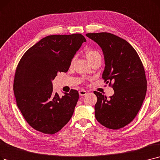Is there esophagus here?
Returning <instances> with one entry per match:
<instances>
[{
  "mask_svg": "<svg viewBox=\"0 0 160 160\" xmlns=\"http://www.w3.org/2000/svg\"><path fill=\"white\" fill-rule=\"evenodd\" d=\"M87 94V92L86 91H85V90H80V91H79V95L80 96H84Z\"/></svg>",
  "mask_w": 160,
  "mask_h": 160,
  "instance_id": "34e87169",
  "label": "esophagus"
}]
</instances>
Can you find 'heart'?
Listing matches in <instances>:
<instances>
[{"mask_svg": "<svg viewBox=\"0 0 160 160\" xmlns=\"http://www.w3.org/2000/svg\"><path fill=\"white\" fill-rule=\"evenodd\" d=\"M86 57H87V59L88 61H90L91 59H92L93 58L97 57V56H101L100 53H99V52H97L96 50H88L86 52ZM74 59V58L73 59V60ZM72 60V61H73Z\"/></svg>", "mask_w": 160, "mask_h": 160, "instance_id": "1", "label": "heart"}]
</instances>
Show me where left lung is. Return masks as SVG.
<instances>
[{
	"label": "left lung",
	"mask_w": 160,
	"mask_h": 160,
	"mask_svg": "<svg viewBox=\"0 0 160 160\" xmlns=\"http://www.w3.org/2000/svg\"><path fill=\"white\" fill-rule=\"evenodd\" d=\"M102 49L105 67L102 78L107 84L114 82V93L107 99L94 92L97 120L105 127L118 129L129 124L137 116L144 100L147 81L143 65L131 45L109 32L88 33Z\"/></svg>",
	"instance_id": "left-lung-1"
}]
</instances>
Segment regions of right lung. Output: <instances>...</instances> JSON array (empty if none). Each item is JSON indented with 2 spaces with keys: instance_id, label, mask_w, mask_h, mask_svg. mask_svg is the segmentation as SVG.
I'll use <instances>...</instances> for the list:
<instances>
[{
  "instance_id": "right-lung-1",
  "label": "right lung",
  "mask_w": 160,
  "mask_h": 160,
  "mask_svg": "<svg viewBox=\"0 0 160 160\" xmlns=\"http://www.w3.org/2000/svg\"><path fill=\"white\" fill-rule=\"evenodd\" d=\"M84 42L81 34L50 35L30 48L20 59L13 91L19 109L34 129L52 135L71 118L78 92L72 89L60 97L53 92L52 80L58 73L68 71Z\"/></svg>"
}]
</instances>
